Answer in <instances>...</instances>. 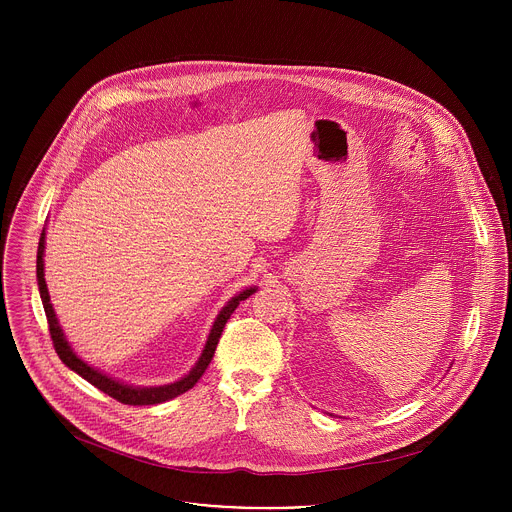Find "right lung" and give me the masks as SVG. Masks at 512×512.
<instances>
[{"mask_svg":"<svg viewBox=\"0 0 512 512\" xmlns=\"http://www.w3.org/2000/svg\"><path fill=\"white\" fill-rule=\"evenodd\" d=\"M44 231L40 235V243H38V259H36V273H38V287H40V298H42V304H44V312H46V320H48V330H50V338H52V346L56 350V354L60 356V360L66 364L68 369L75 371L77 375H81L83 379H87L91 385H95L99 391H103L105 395L117 399L119 403L123 405H156V403H164L168 399H174L182 393H186L188 389H192L198 379L204 375L206 367L210 364L212 356H214V350H216V344H218V338H221L223 334V328L227 324V320L231 318V314L237 310V306L247 300L251 294H255V287H249L245 291H241L239 296H235L225 308L223 312L218 314L212 330H210V336L206 340V346L202 350V356L200 360L196 362V367L180 381L172 383V385H164V387H150V389H139V387H127V385H121L113 379H109L107 375L95 371L93 367H89L87 362H83L75 352L70 350L68 342L64 340V334L56 322V314L52 310V304H50V296H48V287H46V281H44Z\"/></svg>","mask_w":512,"mask_h":512,"instance_id":"obj_1","label":"right lung"}]
</instances>
